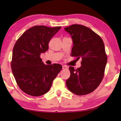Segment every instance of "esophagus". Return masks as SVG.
<instances>
[{"label":"esophagus","mask_w":121,"mask_h":121,"mask_svg":"<svg viewBox=\"0 0 121 121\" xmlns=\"http://www.w3.org/2000/svg\"><path fill=\"white\" fill-rule=\"evenodd\" d=\"M68 67H67V66L66 65H63L62 66V69H68Z\"/></svg>","instance_id":"obj_1"}]
</instances>
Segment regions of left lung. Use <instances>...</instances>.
Listing matches in <instances>:
<instances>
[{
	"instance_id": "left-lung-1",
	"label": "left lung",
	"mask_w": 121,
	"mask_h": 121,
	"mask_svg": "<svg viewBox=\"0 0 121 121\" xmlns=\"http://www.w3.org/2000/svg\"><path fill=\"white\" fill-rule=\"evenodd\" d=\"M64 30L73 41L72 57L81 58V67H69L70 76L66 81L68 89L77 95L93 92L104 77L107 57L101 37L89 27L74 24Z\"/></svg>"
}]
</instances>
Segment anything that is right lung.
Listing matches in <instances>:
<instances>
[{
  "label": "right lung",
  "mask_w": 121,
  "mask_h": 121,
  "mask_svg": "<svg viewBox=\"0 0 121 121\" xmlns=\"http://www.w3.org/2000/svg\"><path fill=\"white\" fill-rule=\"evenodd\" d=\"M60 28L33 26L15 43L11 67L16 83L25 93L33 96L47 93L62 70L60 64L45 65L40 57L48 50L49 42Z\"/></svg>",
  "instance_id": "obj_1"
}]
</instances>
